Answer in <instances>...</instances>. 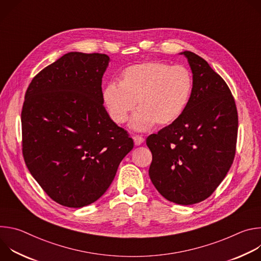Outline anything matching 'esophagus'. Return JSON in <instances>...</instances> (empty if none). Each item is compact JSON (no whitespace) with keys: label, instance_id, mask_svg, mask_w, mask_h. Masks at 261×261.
Here are the masks:
<instances>
[{"label":"esophagus","instance_id":"obj_1","mask_svg":"<svg viewBox=\"0 0 261 261\" xmlns=\"http://www.w3.org/2000/svg\"><path fill=\"white\" fill-rule=\"evenodd\" d=\"M133 140H134L135 145H140L144 141V138L142 136H140V135H134L133 136Z\"/></svg>","mask_w":261,"mask_h":261}]
</instances>
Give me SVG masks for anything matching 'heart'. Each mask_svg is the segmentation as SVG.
Here are the masks:
<instances>
[{
    "instance_id": "b5f03b06",
    "label": "heart",
    "mask_w": 261,
    "mask_h": 261,
    "mask_svg": "<svg viewBox=\"0 0 261 261\" xmlns=\"http://www.w3.org/2000/svg\"><path fill=\"white\" fill-rule=\"evenodd\" d=\"M192 89L193 80L187 68L151 61L126 68L120 85L109 83L104 88L103 100L117 124L128 121L137 101L139 109L131 127L145 131L155 123L166 126L176 121L189 102Z\"/></svg>"
}]
</instances>
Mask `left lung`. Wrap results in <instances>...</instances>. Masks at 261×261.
Returning <instances> with one entry per match:
<instances>
[{"label": "left lung", "mask_w": 261, "mask_h": 261, "mask_svg": "<svg viewBox=\"0 0 261 261\" xmlns=\"http://www.w3.org/2000/svg\"><path fill=\"white\" fill-rule=\"evenodd\" d=\"M193 73V89L180 117L146 138L152 152L151 180L167 200L189 205L210 197L236 156L238 110L234 98L201 57L181 53Z\"/></svg>", "instance_id": "8db88e82"}]
</instances>
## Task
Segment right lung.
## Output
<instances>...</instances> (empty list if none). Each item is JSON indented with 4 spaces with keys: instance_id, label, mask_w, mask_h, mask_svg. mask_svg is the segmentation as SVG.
<instances>
[{
    "instance_id": "obj_1",
    "label": "right lung",
    "mask_w": 261,
    "mask_h": 261,
    "mask_svg": "<svg viewBox=\"0 0 261 261\" xmlns=\"http://www.w3.org/2000/svg\"><path fill=\"white\" fill-rule=\"evenodd\" d=\"M109 57L68 53L32 80L21 110L22 155L44 192L68 207L99 199L134 142L103 105Z\"/></svg>"
}]
</instances>
